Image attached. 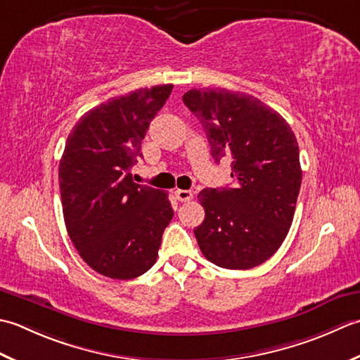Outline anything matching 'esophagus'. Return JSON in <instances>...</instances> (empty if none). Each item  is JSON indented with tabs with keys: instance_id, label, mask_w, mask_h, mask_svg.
<instances>
[{
	"instance_id": "esophagus-1",
	"label": "esophagus",
	"mask_w": 360,
	"mask_h": 360,
	"mask_svg": "<svg viewBox=\"0 0 360 360\" xmlns=\"http://www.w3.org/2000/svg\"><path fill=\"white\" fill-rule=\"evenodd\" d=\"M174 194H175V199L180 202H189L191 199H193V193L188 189H177Z\"/></svg>"
}]
</instances>
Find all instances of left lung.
<instances>
[{
	"label": "left lung",
	"mask_w": 360,
	"mask_h": 360,
	"mask_svg": "<svg viewBox=\"0 0 360 360\" xmlns=\"http://www.w3.org/2000/svg\"><path fill=\"white\" fill-rule=\"evenodd\" d=\"M183 102L200 121L216 163L231 161L234 180L199 193L205 221L194 234L200 250L224 269L259 266L292 225L302 186L297 138L280 113L252 94L194 88Z\"/></svg>",
	"instance_id": "8db88e82"
}]
</instances>
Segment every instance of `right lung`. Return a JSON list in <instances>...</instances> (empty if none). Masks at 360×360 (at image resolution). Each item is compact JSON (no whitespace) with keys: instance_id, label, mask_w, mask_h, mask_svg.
<instances>
[{"instance_id":"right-lung-1","label":"right lung","mask_w":360,"mask_h":360,"mask_svg":"<svg viewBox=\"0 0 360 360\" xmlns=\"http://www.w3.org/2000/svg\"><path fill=\"white\" fill-rule=\"evenodd\" d=\"M172 86L141 88L91 108L72 127L58 165L70 239L94 272L113 280L148 272L174 216L165 191L136 185L130 174Z\"/></svg>"}]
</instances>
